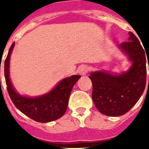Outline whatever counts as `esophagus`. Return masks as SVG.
<instances>
[{
	"label": "esophagus",
	"mask_w": 149,
	"mask_h": 149,
	"mask_svg": "<svg viewBox=\"0 0 149 149\" xmlns=\"http://www.w3.org/2000/svg\"><path fill=\"white\" fill-rule=\"evenodd\" d=\"M88 72V68L87 65H81L80 68H79V73L82 76L86 75Z\"/></svg>",
	"instance_id": "obj_1"
}]
</instances>
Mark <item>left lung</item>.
I'll return each instance as SVG.
<instances>
[{
  "mask_svg": "<svg viewBox=\"0 0 149 149\" xmlns=\"http://www.w3.org/2000/svg\"><path fill=\"white\" fill-rule=\"evenodd\" d=\"M120 47L132 61V66L127 72L116 76L99 71L89 76L93 83L94 104L102 114L109 116L128 112L140 99L146 85V61L149 52H144L132 32H129L128 41L121 43Z\"/></svg>",
  "mask_w": 149,
  "mask_h": 149,
  "instance_id": "8db88e82",
  "label": "left lung"
}]
</instances>
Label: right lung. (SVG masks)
<instances>
[{
    "instance_id": "obj_1",
    "label": "right lung",
    "mask_w": 149,
    "mask_h": 149,
    "mask_svg": "<svg viewBox=\"0 0 149 149\" xmlns=\"http://www.w3.org/2000/svg\"><path fill=\"white\" fill-rule=\"evenodd\" d=\"M14 43L9 49L5 61V77L7 90L13 103L24 115L33 120L41 123L53 121L65 114L68 108V99L72 88L81 76L74 75L65 78L59 83L50 93L36 98L24 97L15 92L8 74L10 54ZM1 70V65H0Z\"/></svg>"
}]
</instances>
